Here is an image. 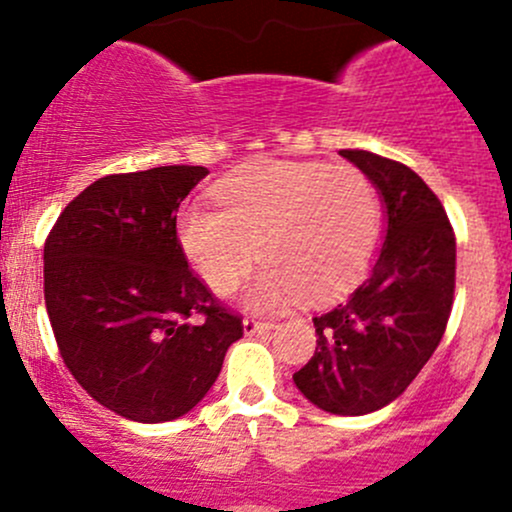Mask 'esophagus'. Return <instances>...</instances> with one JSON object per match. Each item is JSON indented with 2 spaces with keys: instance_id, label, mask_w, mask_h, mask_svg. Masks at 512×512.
Returning <instances> with one entry per match:
<instances>
[{
  "instance_id": "obj_1",
  "label": "esophagus",
  "mask_w": 512,
  "mask_h": 512,
  "mask_svg": "<svg viewBox=\"0 0 512 512\" xmlns=\"http://www.w3.org/2000/svg\"><path fill=\"white\" fill-rule=\"evenodd\" d=\"M272 327H275L272 322H260V319H255V317L242 319V332H245L247 337H252V334H260V332H270Z\"/></svg>"
}]
</instances>
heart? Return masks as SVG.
<instances>
[{
	"instance_id": "obj_1",
	"label": "heart",
	"mask_w": 512,
	"mask_h": 512,
	"mask_svg": "<svg viewBox=\"0 0 512 512\" xmlns=\"http://www.w3.org/2000/svg\"><path fill=\"white\" fill-rule=\"evenodd\" d=\"M220 210L185 205L175 237L195 275L230 294L255 260L250 309H277L302 294L327 302L359 277L379 230V195L352 165L265 158L213 188Z\"/></svg>"
}]
</instances>
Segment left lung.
<instances>
[{
	"mask_svg": "<svg viewBox=\"0 0 512 512\" xmlns=\"http://www.w3.org/2000/svg\"><path fill=\"white\" fill-rule=\"evenodd\" d=\"M339 156L379 190L386 237L369 280L312 319L317 349L292 379L317 409L364 416L399 399L436 352L456 287V237L441 200L404 163Z\"/></svg>",
	"mask_w": 512,
	"mask_h": 512,
	"instance_id": "left-lung-1",
	"label": "left lung"
}]
</instances>
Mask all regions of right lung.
<instances>
[{
  "label": "right lung",
  "mask_w": 512,
  "mask_h": 512,
  "mask_svg": "<svg viewBox=\"0 0 512 512\" xmlns=\"http://www.w3.org/2000/svg\"><path fill=\"white\" fill-rule=\"evenodd\" d=\"M205 175L160 165L98 178L46 237L44 299L64 364L131 421L188 414L242 337V319L193 275L175 237V213Z\"/></svg>",
  "instance_id": "right-lung-1"
}]
</instances>
